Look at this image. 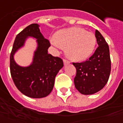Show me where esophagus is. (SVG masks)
I'll list each match as a JSON object with an SVG mask.
<instances>
[{
    "mask_svg": "<svg viewBox=\"0 0 123 123\" xmlns=\"http://www.w3.org/2000/svg\"><path fill=\"white\" fill-rule=\"evenodd\" d=\"M63 62H64V64H65V65L70 63V61L68 60H67V59H63Z\"/></svg>",
    "mask_w": 123,
    "mask_h": 123,
    "instance_id": "34e87169",
    "label": "esophagus"
}]
</instances>
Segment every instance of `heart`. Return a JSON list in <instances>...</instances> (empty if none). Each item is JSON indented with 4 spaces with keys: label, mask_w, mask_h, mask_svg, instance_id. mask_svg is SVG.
Here are the masks:
<instances>
[{
    "label": "heart",
    "mask_w": 123,
    "mask_h": 123,
    "mask_svg": "<svg viewBox=\"0 0 123 123\" xmlns=\"http://www.w3.org/2000/svg\"><path fill=\"white\" fill-rule=\"evenodd\" d=\"M52 45L61 49L67 47V55L75 61H82L93 53L96 45V38L92 32L81 28L64 29L56 33L51 39Z\"/></svg>",
    "instance_id": "obj_1"
}]
</instances>
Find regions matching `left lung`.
I'll return each mask as SVG.
<instances>
[{
	"instance_id": "8db88e82",
	"label": "left lung",
	"mask_w": 123,
	"mask_h": 123,
	"mask_svg": "<svg viewBox=\"0 0 123 123\" xmlns=\"http://www.w3.org/2000/svg\"><path fill=\"white\" fill-rule=\"evenodd\" d=\"M95 35L99 46L92 56L83 62H72L76 69L74 79L75 88L84 95H90L102 90L108 82L111 72L108 44L97 30Z\"/></svg>"
}]
</instances>
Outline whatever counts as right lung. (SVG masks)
Wrapping results in <instances>:
<instances>
[{"mask_svg": "<svg viewBox=\"0 0 123 123\" xmlns=\"http://www.w3.org/2000/svg\"><path fill=\"white\" fill-rule=\"evenodd\" d=\"M29 36L37 39L38 49L32 64L28 67H20L13 56ZM50 46L49 41L43 37L37 24L28 25L16 35L10 56V69L15 86L24 95L32 98H45L53 90L55 78L63 67V61L58 56L48 54Z\"/></svg>", "mask_w": 123, "mask_h": 123, "instance_id": "right-lung-1", "label": "right lung"}]
</instances>
